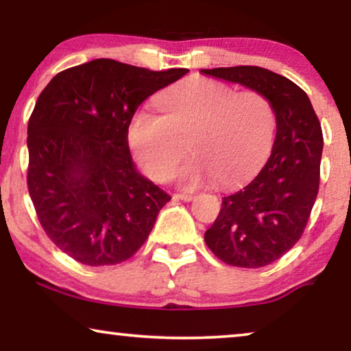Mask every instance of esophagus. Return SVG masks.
Listing matches in <instances>:
<instances>
[{
	"instance_id": "34e87169",
	"label": "esophagus",
	"mask_w": 351,
	"mask_h": 351,
	"mask_svg": "<svg viewBox=\"0 0 351 351\" xmlns=\"http://www.w3.org/2000/svg\"><path fill=\"white\" fill-rule=\"evenodd\" d=\"M174 198L182 199V201H191L195 198V196L191 193H177V195H174Z\"/></svg>"
}]
</instances>
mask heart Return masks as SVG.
<instances>
[{
  "label": "heart",
  "mask_w": 351,
  "mask_h": 351,
  "mask_svg": "<svg viewBox=\"0 0 351 351\" xmlns=\"http://www.w3.org/2000/svg\"><path fill=\"white\" fill-rule=\"evenodd\" d=\"M161 114L137 112L129 142L153 180L165 182L179 171L184 189L214 180L230 189L261 169L270 153L276 118L270 100L257 90L234 93L209 78H190L156 97Z\"/></svg>",
  "instance_id": "1"
}]
</instances>
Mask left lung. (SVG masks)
Returning <instances> with one entry per match:
<instances>
[{
  "label": "left lung",
  "instance_id": "8db88e82",
  "mask_svg": "<svg viewBox=\"0 0 351 351\" xmlns=\"http://www.w3.org/2000/svg\"><path fill=\"white\" fill-rule=\"evenodd\" d=\"M265 95L276 117L271 155L246 186L222 198L204 241L220 261L261 268L299 241L319 189L323 132L304 90L285 76L252 65L201 70Z\"/></svg>",
  "mask_w": 351,
  "mask_h": 351
}]
</instances>
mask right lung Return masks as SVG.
<instances>
[{
    "mask_svg": "<svg viewBox=\"0 0 351 351\" xmlns=\"http://www.w3.org/2000/svg\"><path fill=\"white\" fill-rule=\"evenodd\" d=\"M189 73L95 59L57 73L28 119V193L52 243L89 267L132 257L171 196L138 174L128 143L143 100Z\"/></svg>",
    "mask_w": 351,
    "mask_h": 351,
    "instance_id": "1",
    "label": "right lung"
}]
</instances>
